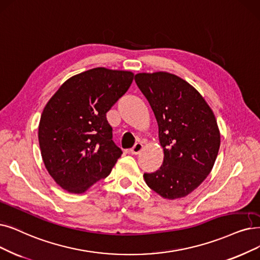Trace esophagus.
<instances>
[{"label":"esophagus","instance_id":"esophagus-1","mask_svg":"<svg viewBox=\"0 0 260 260\" xmlns=\"http://www.w3.org/2000/svg\"><path fill=\"white\" fill-rule=\"evenodd\" d=\"M143 149V144L142 143H136L134 144V146L130 149V152L132 154H139Z\"/></svg>","mask_w":260,"mask_h":260}]
</instances>
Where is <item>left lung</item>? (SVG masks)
Wrapping results in <instances>:
<instances>
[{
    "mask_svg": "<svg viewBox=\"0 0 260 260\" xmlns=\"http://www.w3.org/2000/svg\"><path fill=\"white\" fill-rule=\"evenodd\" d=\"M159 128L164 158L145 182L164 199H181L208 176L219 152L221 136L214 114L203 96L181 78L159 71L134 77Z\"/></svg>",
    "mask_w": 260,
    "mask_h": 260,
    "instance_id": "8db88e82",
    "label": "left lung"
}]
</instances>
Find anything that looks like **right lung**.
I'll return each mask as SVG.
<instances>
[{
  "label": "right lung",
  "mask_w": 260,
  "mask_h": 260,
  "mask_svg": "<svg viewBox=\"0 0 260 260\" xmlns=\"http://www.w3.org/2000/svg\"><path fill=\"white\" fill-rule=\"evenodd\" d=\"M133 78L131 71L89 69L68 79L48 101L38 141L46 169L60 188L84 193L111 173L122 151L112 140L107 112Z\"/></svg>",
  "instance_id": "obj_1"
}]
</instances>
